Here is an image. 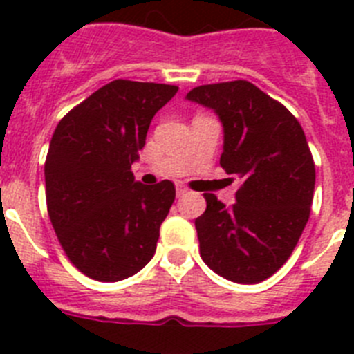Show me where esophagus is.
I'll use <instances>...</instances> for the list:
<instances>
[{
  "mask_svg": "<svg viewBox=\"0 0 354 354\" xmlns=\"http://www.w3.org/2000/svg\"><path fill=\"white\" fill-rule=\"evenodd\" d=\"M175 192H177V196H183L187 193V187L183 186V184H177V186H175Z\"/></svg>",
  "mask_w": 354,
  "mask_h": 354,
  "instance_id": "obj_1",
  "label": "esophagus"
}]
</instances>
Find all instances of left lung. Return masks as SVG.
<instances>
[{"mask_svg":"<svg viewBox=\"0 0 354 354\" xmlns=\"http://www.w3.org/2000/svg\"><path fill=\"white\" fill-rule=\"evenodd\" d=\"M186 99L218 115L220 165L239 180L232 207L204 195L207 207L195 220L200 255L230 282H262L286 264L310 216L315 167L305 133L248 81L196 86Z\"/></svg>","mask_w":354,"mask_h":354,"instance_id":"left-lung-1","label":"left lung"}]
</instances>
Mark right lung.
Returning a JSON list of instances; mask_svg holds the SVG:
<instances>
[{"label":"right lung","instance_id":"right-lung-1","mask_svg":"<svg viewBox=\"0 0 354 354\" xmlns=\"http://www.w3.org/2000/svg\"><path fill=\"white\" fill-rule=\"evenodd\" d=\"M177 90L111 81L56 126L44 168L49 220L72 264L93 280H124L154 257L175 186H145L131 165L154 115Z\"/></svg>","mask_w":354,"mask_h":354}]
</instances>
